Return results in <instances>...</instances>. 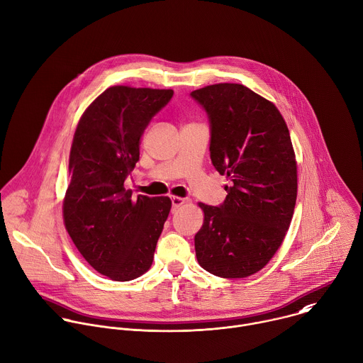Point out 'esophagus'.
Wrapping results in <instances>:
<instances>
[{
	"instance_id": "34e87169",
	"label": "esophagus",
	"mask_w": 363,
	"mask_h": 363,
	"mask_svg": "<svg viewBox=\"0 0 363 363\" xmlns=\"http://www.w3.org/2000/svg\"><path fill=\"white\" fill-rule=\"evenodd\" d=\"M186 200L182 199V197H172V207H173V211H176V208H179Z\"/></svg>"
}]
</instances>
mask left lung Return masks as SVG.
<instances>
[{
	"mask_svg": "<svg viewBox=\"0 0 363 363\" xmlns=\"http://www.w3.org/2000/svg\"><path fill=\"white\" fill-rule=\"evenodd\" d=\"M190 96L210 122V159L227 174L225 200L199 206V264L213 275L244 278L279 248L296 201V162L289 130L274 104L240 84H217Z\"/></svg>",
	"mask_w": 363,
	"mask_h": 363,
	"instance_id": "8db88e82",
	"label": "left lung"
}]
</instances>
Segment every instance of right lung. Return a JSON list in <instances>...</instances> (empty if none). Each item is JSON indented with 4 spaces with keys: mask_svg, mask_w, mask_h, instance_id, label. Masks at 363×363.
<instances>
[{
    "mask_svg": "<svg viewBox=\"0 0 363 363\" xmlns=\"http://www.w3.org/2000/svg\"><path fill=\"white\" fill-rule=\"evenodd\" d=\"M172 98V89L108 88L74 135L65 227L82 257L113 281L135 279L150 268L172 207L169 197L133 200L125 189L145 129Z\"/></svg>",
    "mask_w": 363,
    "mask_h": 363,
    "instance_id": "obj_1",
    "label": "right lung"
}]
</instances>
